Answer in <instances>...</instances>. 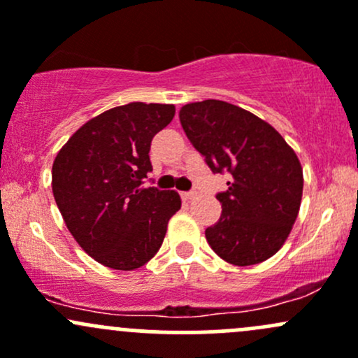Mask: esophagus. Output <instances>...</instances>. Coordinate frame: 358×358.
Returning a JSON list of instances; mask_svg holds the SVG:
<instances>
[{"label": "esophagus", "mask_w": 358, "mask_h": 358, "mask_svg": "<svg viewBox=\"0 0 358 358\" xmlns=\"http://www.w3.org/2000/svg\"><path fill=\"white\" fill-rule=\"evenodd\" d=\"M180 196H182V199H186V201H189V199H193L196 193L194 191H184V193H180Z\"/></svg>", "instance_id": "1"}]
</instances>
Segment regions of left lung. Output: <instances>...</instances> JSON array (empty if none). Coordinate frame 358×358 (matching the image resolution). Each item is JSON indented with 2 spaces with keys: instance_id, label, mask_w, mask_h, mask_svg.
Segmentation results:
<instances>
[{
  "instance_id": "left-lung-1",
  "label": "left lung",
  "mask_w": 358,
  "mask_h": 358,
  "mask_svg": "<svg viewBox=\"0 0 358 358\" xmlns=\"http://www.w3.org/2000/svg\"><path fill=\"white\" fill-rule=\"evenodd\" d=\"M179 119L211 172L232 176L217 194L222 217L205 230L206 241L230 264L263 263L287 241L301 208L297 155L273 126L234 103H186Z\"/></svg>"
}]
</instances>
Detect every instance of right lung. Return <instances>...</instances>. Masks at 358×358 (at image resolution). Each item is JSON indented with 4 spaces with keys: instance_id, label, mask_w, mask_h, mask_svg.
<instances>
[{
    "instance_id": "obj_1",
    "label": "right lung",
    "mask_w": 358,
    "mask_h": 358,
    "mask_svg": "<svg viewBox=\"0 0 358 358\" xmlns=\"http://www.w3.org/2000/svg\"><path fill=\"white\" fill-rule=\"evenodd\" d=\"M172 103L131 102L90 119L52 164V194L80 248L113 270L131 271L162 245L180 208L176 191L141 187L150 145L172 121Z\"/></svg>"
}]
</instances>
